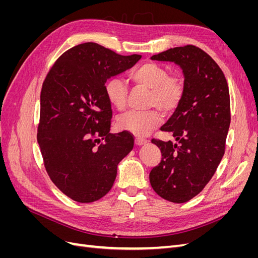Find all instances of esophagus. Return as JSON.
<instances>
[{"mask_svg":"<svg viewBox=\"0 0 258 258\" xmlns=\"http://www.w3.org/2000/svg\"><path fill=\"white\" fill-rule=\"evenodd\" d=\"M147 143V141L145 139H141V138H137L136 139V144L138 145V146H141V145H144V144H146Z\"/></svg>","mask_w":258,"mask_h":258,"instance_id":"obj_1","label":"esophagus"}]
</instances>
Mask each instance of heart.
Wrapping results in <instances>:
<instances>
[{
	"label": "heart",
	"instance_id": "b5f03b06",
	"mask_svg": "<svg viewBox=\"0 0 258 258\" xmlns=\"http://www.w3.org/2000/svg\"><path fill=\"white\" fill-rule=\"evenodd\" d=\"M131 82L151 90L148 105L170 113L176 110L184 97V83L178 76L169 75L168 70L157 63L147 62L134 70L129 75ZM105 95L110 104L122 111L127 105L128 87L118 77H112L105 84ZM160 122L157 111H130L119 116L117 124L121 130L137 137H145Z\"/></svg>",
	"mask_w": 258,
	"mask_h": 258
}]
</instances>
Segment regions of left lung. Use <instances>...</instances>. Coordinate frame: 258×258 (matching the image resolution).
<instances>
[{
  "mask_svg": "<svg viewBox=\"0 0 258 258\" xmlns=\"http://www.w3.org/2000/svg\"><path fill=\"white\" fill-rule=\"evenodd\" d=\"M151 59L174 62L184 74L182 102L160 128L171 132L176 143L152 140L162 157L150 173L153 189L161 198L183 204L205 188L224 156L230 124L228 85L216 62L194 45Z\"/></svg>",
  "mask_w": 258,
  "mask_h": 258,
  "instance_id": "1",
  "label": "left lung"
}]
</instances>
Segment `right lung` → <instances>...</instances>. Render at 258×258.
Returning a JSON list of instances; mask_svg holds the SVG:
<instances>
[{
	"label": "right lung",
	"mask_w": 258,
	"mask_h": 258,
	"mask_svg": "<svg viewBox=\"0 0 258 258\" xmlns=\"http://www.w3.org/2000/svg\"><path fill=\"white\" fill-rule=\"evenodd\" d=\"M141 57L84 43L62 53L46 76L37 143L52 183L74 201L88 204L105 196L117 166L134 148L129 132L110 134L105 83Z\"/></svg>",
	"instance_id": "1"
}]
</instances>
